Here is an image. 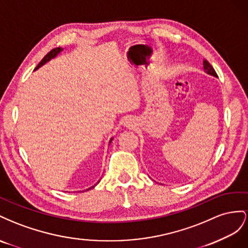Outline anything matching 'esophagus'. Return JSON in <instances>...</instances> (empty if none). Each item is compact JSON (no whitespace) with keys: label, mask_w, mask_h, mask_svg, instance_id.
<instances>
[{"label":"esophagus","mask_w":248,"mask_h":248,"mask_svg":"<svg viewBox=\"0 0 248 248\" xmlns=\"http://www.w3.org/2000/svg\"><path fill=\"white\" fill-rule=\"evenodd\" d=\"M133 124H134V122H133V120H132L131 118L128 119V120H126V122H125V125L128 126V128H131V126H133Z\"/></svg>","instance_id":"34e87169"}]
</instances>
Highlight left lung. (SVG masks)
<instances>
[{"instance_id":"1","label":"left lung","mask_w":248,"mask_h":248,"mask_svg":"<svg viewBox=\"0 0 248 248\" xmlns=\"http://www.w3.org/2000/svg\"><path fill=\"white\" fill-rule=\"evenodd\" d=\"M203 69H204V72H206L207 74L212 75V76H214V77H217V74L215 72V69L213 68V66H212L206 59H203Z\"/></svg>"}]
</instances>
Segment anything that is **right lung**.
<instances>
[{"label": "right lung", "instance_id": "obj_1", "mask_svg": "<svg viewBox=\"0 0 248 248\" xmlns=\"http://www.w3.org/2000/svg\"><path fill=\"white\" fill-rule=\"evenodd\" d=\"M61 51H62V48H61V47H56V48H53L52 51H49V52L45 56L44 59H42V60L38 63V65L36 66V68H35V69L39 68L41 65H44L45 63H46L47 61H49V60H51L52 58L56 57V56H57ZM111 141H112V139H111ZM111 141H110V142H111ZM97 183H98V182H97ZM97 183H96V184H97ZM94 186H95V185H94ZM94 186H93L91 188H94ZM91 188H89V189H91ZM89 189H87V190H89Z\"/></svg>", "mask_w": 248, "mask_h": 248}]
</instances>
